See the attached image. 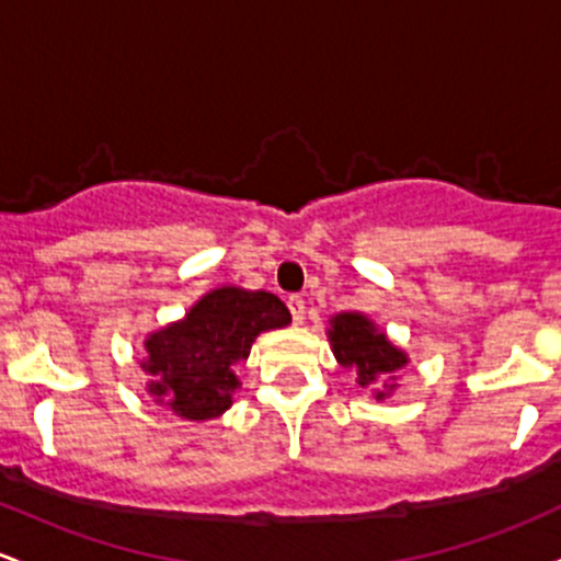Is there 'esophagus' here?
I'll return each instance as SVG.
<instances>
[{"label":"esophagus","instance_id":"esophagus-1","mask_svg":"<svg viewBox=\"0 0 561 561\" xmlns=\"http://www.w3.org/2000/svg\"><path fill=\"white\" fill-rule=\"evenodd\" d=\"M288 310H291L294 323H302L305 321V299L299 297V294L288 297Z\"/></svg>","mask_w":561,"mask_h":561}]
</instances>
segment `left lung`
I'll return each instance as SVG.
<instances>
[{
  "label": "left lung",
  "instance_id": "left-lung-1",
  "mask_svg": "<svg viewBox=\"0 0 561 561\" xmlns=\"http://www.w3.org/2000/svg\"><path fill=\"white\" fill-rule=\"evenodd\" d=\"M329 345L334 359L356 373V383L378 402L397 391V373L408 367V354L389 340V334L359 310H343L329 319Z\"/></svg>",
  "mask_w": 561,
  "mask_h": 561
}]
</instances>
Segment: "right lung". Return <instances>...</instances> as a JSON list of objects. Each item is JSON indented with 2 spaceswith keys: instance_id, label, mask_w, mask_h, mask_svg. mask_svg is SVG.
Listing matches in <instances>:
<instances>
[{
  "instance_id": "1",
  "label": "right lung",
  "mask_w": 561,
  "mask_h": 561,
  "mask_svg": "<svg viewBox=\"0 0 561 561\" xmlns=\"http://www.w3.org/2000/svg\"><path fill=\"white\" fill-rule=\"evenodd\" d=\"M291 323L275 294L218 286L202 294L183 319L170 321L146 337L140 367L156 405L186 421H210L232 408L240 389L238 365L248 359L253 340Z\"/></svg>"
}]
</instances>
